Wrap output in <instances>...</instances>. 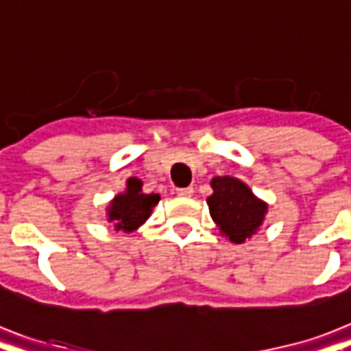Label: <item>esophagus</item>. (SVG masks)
<instances>
[{
	"mask_svg": "<svg viewBox=\"0 0 351 351\" xmlns=\"http://www.w3.org/2000/svg\"><path fill=\"white\" fill-rule=\"evenodd\" d=\"M176 195H178V197H191L193 187H178V189H176Z\"/></svg>",
	"mask_w": 351,
	"mask_h": 351,
	"instance_id": "34e87169",
	"label": "esophagus"
}]
</instances>
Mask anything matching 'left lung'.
I'll return each instance as SVG.
<instances>
[{"mask_svg": "<svg viewBox=\"0 0 351 351\" xmlns=\"http://www.w3.org/2000/svg\"><path fill=\"white\" fill-rule=\"evenodd\" d=\"M211 187L209 213L222 234L234 244H242L261 228L267 206L233 176H217L211 180Z\"/></svg>", "mask_w": 351, "mask_h": 351, "instance_id": "1", "label": "left lung"}]
</instances>
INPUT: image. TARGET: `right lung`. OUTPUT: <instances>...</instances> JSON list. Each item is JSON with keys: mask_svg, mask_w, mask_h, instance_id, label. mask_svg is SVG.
I'll use <instances>...</instances> for the list:
<instances>
[{"mask_svg": "<svg viewBox=\"0 0 351 351\" xmlns=\"http://www.w3.org/2000/svg\"><path fill=\"white\" fill-rule=\"evenodd\" d=\"M160 197L156 193L145 195L142 193V182L138 178L127 180V191L118 195L109 206V220L114 222L117 231H132L149 219L153 208L158 204Z\"/></svg>", "mask_w": 351, "mask_h": 351, "instance_id": "right-lung-1", "label": "right lung"}]
</instances>
